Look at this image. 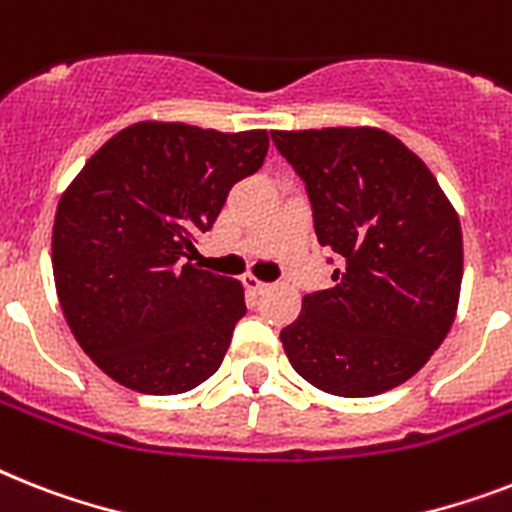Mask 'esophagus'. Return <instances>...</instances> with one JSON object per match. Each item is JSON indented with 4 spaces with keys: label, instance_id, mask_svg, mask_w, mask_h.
<instances>
[{
    "label": "esophagus",
    "instance_id": "esophagus-1",
    "mask_svg": "<svg viewBox=\"0 0 512 512\" xmlns=\"http://www.w3.org/2000/svg\"><path fill=\"white\" fill-rule=\"evenodd\" d=\"M242 284H244V289H247L249 294L268 292V284H265V281H260V278H255V276H244Z\"/></svg>",
    "mask_w": 512,
    "mask_h": 512
}]
</instances>
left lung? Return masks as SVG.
Masks as SVG:
<instances>
[{"label":"left lung","instance_id":"8db88e82","mask_svg":"<svg viewBox=\"0 0 512 512\" xmlns=\"http://www.w3.org/2000/svg\"><path fill=\"white\" fill-rule=\"evenodd\" d=\"M305 181L315 234L342 270L281 331L294 371L336 397L405 384L450 334L463 231L426 162L381 128L270 131Z\"/></svg>","mask_w":512,"mask_h":512}]
</instances>
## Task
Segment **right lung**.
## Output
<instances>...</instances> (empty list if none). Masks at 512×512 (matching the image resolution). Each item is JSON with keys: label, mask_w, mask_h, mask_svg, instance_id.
I'll use <instances>...</instances> for the list:
<instances>
[{"label": "right lung", "mask_w": 512, "mask_h": 512, "mask_svg": "<svg viewBox=\"0 0 512 512\" xmlns=\"http://www.w3.org/2000/svg\"><path fill=\"white\" fill-rule=\"evenodd\" d=\"M265 155L263 128L226 134L141 120L62 191L52 228L57 299L81 350L112 381L181 394L218 371L247 313L244 289L181 257Z\"/></svg>", "instance_id": "obj_1"}]
</instances>
